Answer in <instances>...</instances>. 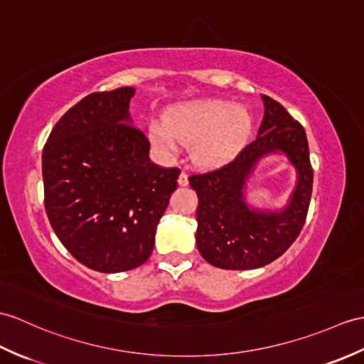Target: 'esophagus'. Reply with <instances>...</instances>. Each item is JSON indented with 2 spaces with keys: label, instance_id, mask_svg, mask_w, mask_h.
I'll use <instances>...</instances> for the list:
<instances>
[{
  "label": "esophagus",
  "instance_id": "esophagus-1",
  "mask_svg": "<svg viewBox=\"0 0 364 364\" xmlns=\"http://www.w3.org/2000/svg\"><path fill=\"white\" fill-rule=\"evenodd\" d=\"M178 184H180V186H188V184H189V178H188V173H186V172H181V173H180V178H178Z\"/></svg>",
  "mask_w": 364,
  "mask_h": 364
}]
</instances>
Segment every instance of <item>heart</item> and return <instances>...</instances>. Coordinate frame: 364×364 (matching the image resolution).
Returning a JSON list of instances; mask_svg holds the SVG:
<instances>
[{
	"mask_svg": "<svg viewBox=\"0 0 364 364\" xmlns=\"http://www.w3.org/2000/svg\"><path fill=\"white\" fill-rule=\"evenodd\" d=\"M251 114L225 100H197L175 107L167 122L150 127V139L156 147L173 154L181 144H193V161L214 167L239 154L251 132Z\"/></svg>",
	"mask_w": 364,
	"mask_h": 364,
	"instance_id": "b5f03b06",
	"label": "heart"
}]
</instances>
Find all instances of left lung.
Instances as JSON below:
<instances>
[{
    "label": "left lung",
    "mask_w": 364,
    "mask_h": 364,
    "mask_svg": "<svg viewBox=\"0 0 364 364\" xmlns=\"http://www.w3.org/2000/svg\"><path fill=\"white\" fill-rule=\"evenodd\" d=\"M265 113L257 136L231 163L189 176L197 192V248L210 265L255 269L279 256L296 240L307 218L314 168L304 127L274 99L262 95ZM282 151L297 168L299 181L282 211L251 210L244 186L260 157Z\"/></svg>",
    "instance_id": "1"
}]
</instances>
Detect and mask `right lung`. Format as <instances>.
I'll use <instances>...</instances> for the list:
<instances>
[{
	"instance_id": "obj_1",
	"label": "right lung",
	"mask_w": 364,
	"mask_h": 364,
	"mask_svg": "<svg viewBox=\"0 0 364 364\" xmlns=\"http://www.w3.org/2000/svg\"><path fill=\"white\" fill-rule=\"evenodd\" d=\"M134 88L92 92L60 117L43 147L45 208L55 235L80 264L121 273L146 262L180 168L150 161L132 124Z\"/></svg>"
}]
</instances>
